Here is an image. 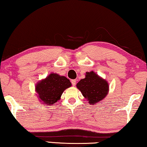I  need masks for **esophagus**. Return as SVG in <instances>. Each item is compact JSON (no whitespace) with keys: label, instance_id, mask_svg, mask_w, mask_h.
<instances>
[{"label":"esophagus","instance_id":"1","mask_svg":"<svg viewBox=\"0 0 147 147\" xmlns=\"http://www.w3.org/2000/svg\"><path fill=\"white\" fill-rule=\"evenodd\" d=\"M76 80H71V83H72V85H73V86H75L76 85Z\"/></svg>","mask_w":147,"mask_h":147}]
</instances>
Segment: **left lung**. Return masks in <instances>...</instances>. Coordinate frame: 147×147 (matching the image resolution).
Masks as SVG:
<instances>
[{
  "label": "left lung",
  "mask_w": 147,
  "mask_h": 147,
  "mask_svg": "<svg viewBox=\"0 0 147 147\" xmlns=\"http://www.w3.org/2000/svg\"><path fill=\"white\" fill-rule=\"evenodd\" d=\"M76 87L83 96L88 100L89 104L100 102L105 98L109 91L108 82L94 71L86 73L85 78L77 83Z\"/></svg>",
  "instance_id": "obj_1"
}]
</instances>
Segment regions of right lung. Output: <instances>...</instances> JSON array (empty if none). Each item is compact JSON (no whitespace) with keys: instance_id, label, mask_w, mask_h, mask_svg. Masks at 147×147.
I'll use <instances>...</instances> for the list:
<instances>
[{"instance_id":"obj_1","label":"right lung","mask_w":147,"mask_h":147,"mask_svg":"<svg viewBox=\"0 0 147 147\" xmlns=\"http://www.w3.org/2000/svg\"><path fill=\"white\" fill-rule=\"evenodd\" d=\"M71 86V82L65 76L51 73L45 79L38 82L36 91L43 104L53 105L61 99L65 90Z\"/></svg>"}]
</instances>
